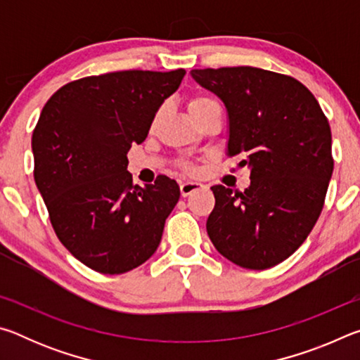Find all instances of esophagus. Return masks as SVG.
I'll list each match as a JSON object with an SVG mask.
<instances>
[{"instance_id":"1","label":"esophagus","mask_w":360,"mask_h":360,"mask_svg":"<svg viewBox=\"0 0 360 360\" xmlns=\"http://www.w3.org/2000/svg\"><path fill=\"white\" fill-rule=\"evenodd\" d=\"M205 186L202 184V182H197V181H186L182 182V184L179 186L181 188V195L182 197H188L192 192H197L200 191V188H203Z\"/></svg>"}]
</instances>
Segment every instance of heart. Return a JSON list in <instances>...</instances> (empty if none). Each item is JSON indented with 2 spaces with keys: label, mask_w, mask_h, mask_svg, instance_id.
Returning a JSON list of instances; mask_svg holds the SVG:
<instances>
[{
  "label": "heart",
  "mask_w": 360,
  "mask_h": 360,
  "mask_svg": "<svg viewBox=\"0 0 360 360\" xmlns=\"http://www.w3.org/2000/svg\"><path fill=\"white\" fill-rule=\"evenodd\" d=\"M216 106H219L217 101L212 100L211 96L203 95V94L193 95L192 98L188 100V111H191L192 115H197V114H200V112L206 111V109L216 108ZM155 120H157V119H155ZM155 120H154V124H155ZM181 168H182V172L191 173V174H195V173H197V169H198L197 167L192 165V163H187V162H186V163H181Z\"/></svg>",
  "instance_id": "1"
}]
</instances>
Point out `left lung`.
I'll return each instance as SVG.
<instances>
[{
    "instance_id": "obj_1",
    "label": "left lung",
    "mask_w": 360,
    "mask_h": 360,
    "mask_svg": "<svg viewBox=\"0 0 360 360\" xmlns=\"http://www.w3.org/2000/svg\"><path fill=\"white\" fill-rule=\"evenodd\" d=\"M229 112V157L251 168L245 192L212 186L206 221L225 259L265 270L290 257L319 219L333 172L332 133L314 95L292 76L252 68L192 70Z\"/></svg>"
}]
</instances>
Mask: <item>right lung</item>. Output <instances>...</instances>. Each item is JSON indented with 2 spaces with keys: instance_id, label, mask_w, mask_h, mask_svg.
Returning a JSON list of instances; mask_svg holds the SVG:
<instances>
[{
  "instance_id": "add662e5",
  "label": "right lung",
  "mask_w": 360,
  "mask_h": 360,
  "mask_svg": "<svg viewBox=\"0 0 360 360\" xmlns=\"http://www.w3.org/2000/svg\"><path fill=\"white\" fill-rule=\"evenodd\" d=\"M184 75L129 70L82 77L42 108L32 136L34 182L58 240L95 271H130L160 245L179 186L163 174L133 186L127 152L144 141Z\"/></svg>"
}]
</instances>
